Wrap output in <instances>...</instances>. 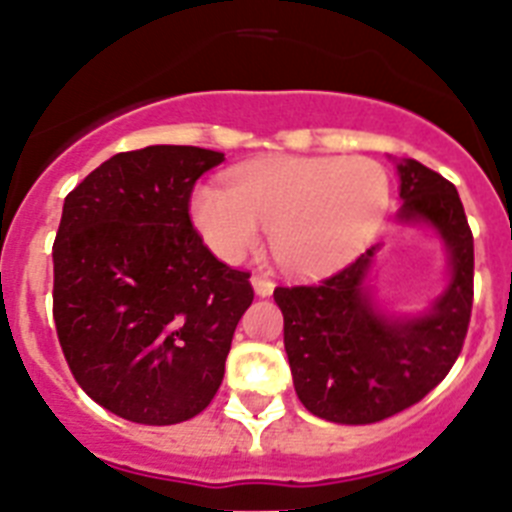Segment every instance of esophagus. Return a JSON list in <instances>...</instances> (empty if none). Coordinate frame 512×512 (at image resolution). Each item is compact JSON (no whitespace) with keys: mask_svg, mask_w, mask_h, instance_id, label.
Segmentation results:
<instances>
[{"mask_svg":"<svg viewBox=\"0 0 512 512\" xmlns=\"http://www.w3.org/2000/svg\"><path fill=\"white\" fill-rule=\"evenodd\" d=\"M252 286H255L257 296H270V294H273V289H276V283L270 281L268 276H263V273L252 276Z\"/></svg>","mask_w":512,"mask_h":512,"instance_id":"obj_1","label":"esophagus"}]
</instances>
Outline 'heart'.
Returning a JSON list of instances; mask_svg holds the SVG:
<instances>
[{"label": "heart", "instance_id": "heart-1", "mask_svg": "<svg viewBox=\"0 0 512 512\" xmlns=\"http://www.w3.org/2000/svg\"><path fill=\"white\" fill-rule=\"evenodd\" d=\"M390 210V176L372 158L273 156L231 174L229 187L203 184L192 218L223 260H242L270 229L283 268L322 273L372 242Z\"/></svg>", "mask_w": 512, "mask_h": 512}]
</instances>
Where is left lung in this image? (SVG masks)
Returning <instances> with one entry per match:
<instances>
[{
	"label": "left lung",
	"instance_id": "left-lung-1",
	"mask_svg": "<svg viewBox=\"0 0 512 512\" xmlns=\"http://www.w3.org/2000/svg\"><path fill=\"white\" fill-rule=\"evenodd\" d=\"M401 221L432 223L453 281L424 317L390 320L364 278L375 247L317 283L278 286L283 346L304 409L338 424L382 422L437 388L463 349L474 304V234L453 184L424 163H398Z\"/></svg>",
	"mask_w": 512,
	"mask_h": 512
}]
</instances>
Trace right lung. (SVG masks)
I'll use <instances>...</instances> for the list:
<instances>
[{"label":"right lung","mask_w":512,"mask_h":512,"mask_svg":"<svg viewBox=\"0 0 512 512\" xmlns=\"http://www.w3.org/2000/svg\"><path fill=\"white\" fill-rule=\"evenodd\" d=\"M218 150L117 153L64 197L54 239V322L77 385L137 424H179L218 393L247 270L203 244L190 197Z\"/></svg>","instance_id":"add662e5"}]
</instances>
